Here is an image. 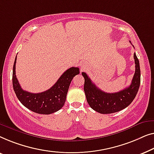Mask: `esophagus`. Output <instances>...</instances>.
I'll list each match as a JSON object with an SVG mask.
<instances>
[{"label": "esophagus", "instance_id": "esophagus-1", "mask_svg": "<svg viewBox=\"0 0 154 154\" xmlns=\"http://www.w3.org/2000/svg\"><path fill=\"white\" fill-rule=\"evenodd\" d=\"M82 70H85V69H86V65H82Z\"/></svg>", "mask_w": 154, "mask_h": 154}]
</instances>
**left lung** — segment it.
Instances as JSON below:
<instances>
[{
	"instance_id": "obj_1",
	"label": "left lung",
	"mask_w": 154,
	"mask_h": 154,
	"mask_svg": "<svg viewBox=\"0 0 154 154\" xmlns=\"http://www.w3.org/2000/svg\"><path fill=\"white\" fill-rule=\"evenodd\" d=\"M134 59L135 72L131 85L116 93L109 94L103 91L93 83L86 73H82L84 78V90L86 100L93 109L100 114L115 113L125 109L133 102L140 84V63L135 53H134Z\"/></svg>"
}]
</instances>
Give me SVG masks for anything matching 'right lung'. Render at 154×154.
Returning <instances> with one entry per match:
<instances>
[{"mask_svg":"<svg viewBox=\"0 0 154 154\" xmlns=\"http://www.w3.org/2000/svg\"><path fill=\"white\" fill-rule=\"evenodd\" d=\"M17 57L15 58L12 72V85L15 94L21 104L33 112L41 114H50L61 109L73 77L79 74V68H69L59 77L54 85L44 92L33 94L23 90L19 84L15 72Z\"/></svg>","mask_w":154,"mask_h":154,"instance_id":"add662e5","label":"right lung"}]
</instances>
